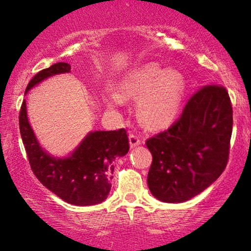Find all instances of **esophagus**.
I'll return each mask as SVG.
<instances>
[{
  "label": "esophagus",
  "mask_w": 251,
  "mask_h": 251,
  "mask_svg": "<svg viewBox=\"0 0 251 251\" xmlns=\"http://www.w3.org/2000/svg\"><path fill=\"white\" fill-rule=\"evenodd\" d=\"M129 142H130V146L131 147H136L142 144V140H140L139 136L137 133H130L129 135Z\"/></svg>",
  "instance_id": "esophagus-1"
}]
</instances>
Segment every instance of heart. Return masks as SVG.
I'll return each mask as SVG.
<instances>
[{"mask_svg":"<svg viewBox=\"0 0 251 251\" xmlns=\"http://www.w3.org/2000/svg\"><path fill=\"white\" fill-rule=\"evenodd\" d=\"M184 80L174 71H164L156 64H147L137 68L122 84V94L126 97L140 98L139 115L149 126H164L176 118L184 95ZM122 98L113 94L109 104H121Z\"/></svg>","mask_w":251,"mask_h":251,"instance_id":"heart-1","label":"heart"}]
</instances>
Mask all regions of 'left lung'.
Segmentation results:
<instances>
[{
  "label": "left lung",
  "mask_w": 251,
  "mask_h": 251,
  "mask_svg": "<svg viewBox=\"0 0 251 251\" xmlns=\"http://www.w3.org/2000/svg\"><path fill=\"white\" fill-rule=\"evenodd\" d=\"M233 109L219 84L195 92L169 129L146 140L152 153L147 184L163 202L190 200L214 183L228 162Z\"/></svg>",
  "instance_id": "left-lung-1"
}]
</instances>
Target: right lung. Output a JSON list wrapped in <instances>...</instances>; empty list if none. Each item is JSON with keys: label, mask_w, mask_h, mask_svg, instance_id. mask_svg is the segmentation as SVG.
<instances>
[{"label": "right lung", "mask_w": 251, "mask_h": 251, "mask_svg": "<svg viewBox=\"0 0 251 251\" xmlns=\"http://www.w3.org/2000/svg\"><path fill=\"white\" fill-rule=\"evenodd\" d=\"M71 71L70 64L57 63L34 75L26 92L44 78ZM19 129L30 169L40 183L67 203L92 205L100 203L111 191L113 161L129 151L125 128L113 131H95L66 159H54L41 149L30 128L24 100L19 112Z\"/></svg>", "instance_id": "obj_1"}]
</instances>
